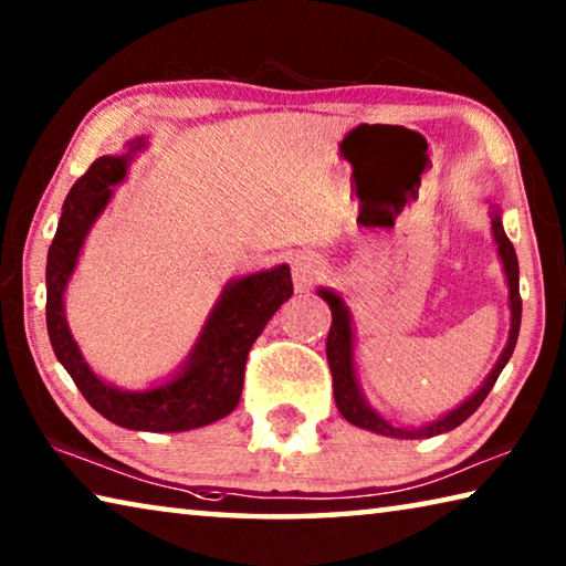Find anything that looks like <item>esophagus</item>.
<instances>
[{
	"instance_id": "esophagus-1",
	"label": "esophagus",
	"mask_w": 566,
	"mask_h": 566,
	"mask_svg": "<svg viewBox=\"0 0 566 566\" xmlns=\"http://www.w3.org/2000/svg\"><path fill=\"white\" fill-rule=\"evenodd\" d=\"M327 274V262L314 252H300L292 260V276L296 290H310L312 284H317Z\"/></svg>"
}]
</instances>
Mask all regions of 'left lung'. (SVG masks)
<instances>
[{
  "mask_svg": "<svg viewBox=\"0 0 566 566\" xmlns=\"http://www.w3.org/2000/svg\"><path fill=\"white\" fill-rule=\"evenodd\" d=\"M492 234L496 249H500L502 264H504V274H506V286H510V310H512V329H510V339H506V347L496 359L494 369L490 371V377L484 379V385L479 387L472 397L464 399L457 409L449 411V415L439 417L429 424L421 427H397L387 421L381 415H377L375 409L369 407V401L364 399L361 389L357 385V375H354V332H352V317L347 304L342 302L339 294H334L332 290H319V296L329 304L332 310V327H329V337H327V359H329V369H332V385H334V401H337L339 415L352 421L354 427L369 429V432L385 434V437H395V439H427L434 434H444L449 429H454L467 421L479 409V405L490 395L496 377L502 375L504 364L510 361L512 352L516 347V337H520V324H522V296H520V262H516V252L510 242V237L504 234L502 227V217L500 209L492 207Z\"/></svg>",
  "mask_w": 566,
  "mask_h": 566,
  "instance_id": "8db88e82",
  "label": "left lung"
}]
</instances>
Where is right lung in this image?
<instances>
[{
	"label": "right lung",
	"mask_w": 566,
	"mask_h": 566,
	"mask_svg": "<svg viewBox=\"0 0 566 566\" xmlns=\"http://www.w3.org/2000/svg\"><path fill=\"white\" fill-rule=\"evenodd\" d=\"M145 147V139H132L127 155L99 157L66 195L46 254V332L56 359L104 419L137 432H187L212 424L239 405L247 354L272 314L292 296V274L290 266L280 264L229 282L209 312L185 367L165 385L129 391L94 375L66 324L64 290L84 239L109 205L114 185L127 177L132 157Z\"/></svg>",
	"instance_id": "right-lung-1"
}]
</instances>
